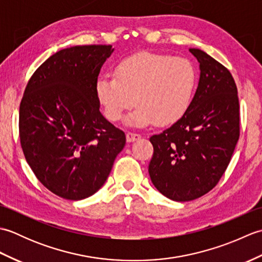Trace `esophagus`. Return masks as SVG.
Returning <instances> with one entry per match:
<instances>
[{
	"label": "esophagus",
	"instance_id": "1",
	"mask_svg": "<svg viewBox=\"0 0 262 262\" xmlns=\"http://www.w3.org/2000/svg\"><path fill=\"white\" fill-rule=\"evenodd\" d=\"M141 138L140 134H135V133H127L126 134V140L128 143H133L135 141H138Z\"/></svg>",
	"mask_w": 262,
	"mask_h": 262
}]
</instances>
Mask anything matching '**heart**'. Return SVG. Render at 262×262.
<instances>
[{
  "label": "heart",
  "instance_id": "heart-1",
  "mask_svg": "<svg viewBox=\"0 0 262 262\" xmlns=\"http://www.w3.org/2000/svg\"><path fill=\"white\" fill-rule=\"evenodd\" d=\"M196 85L197 71L190 60L145 52L122 59L115 75L100 76L94 91L107 119L118 121L136 103L128 126L164 127L187 114Z\"/></svg>",
  "mask_w": 262,
  "mask_h": 262
}]
</instances>
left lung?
I'll list each match as a JSON object with an SVG mask.
<instances>
[{
    "instance_id": "left-lung-1",
    "label": "left lung",
    "mask_w": 262,
    "mask_h": 262,
    "mask_svg": "<svg viewBox=\"0 0 262 262\" xmlns=\"http://www.w3.org/2000/svg\"><path fill=\"white\" fill-rule=\"evenodd\" d=\"M199 63L198 86L187 114L159 135L148 173L169 199L189 202L223 176L240 136L237 89L230 71L207 53L189 49Z\"/></svg>"
}]
</instances>
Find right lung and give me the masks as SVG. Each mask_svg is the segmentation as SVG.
<instances>
[{"label":"right lung","instance_id":"right-lung-1","mask_svg":"<svg viewBox=\"0 0 262 262\" xmlns=\"http://www.w3.org/2000/svg\"><path fill=\"white\" fill-rule=\"evenodd\" d=\"M115 48L73 46L47 58L21 100V147L37 179L69 200L92 196L108 179L125 133L100 113L94 84Z\"/></svg>","mask_w":262,"mask_h":262}]
</instances>
